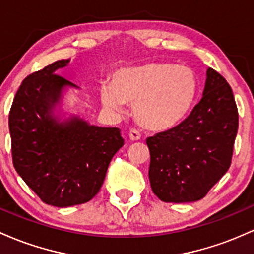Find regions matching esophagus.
<instances>
[{
    "label": "esophagus",
    "instance_id": "obj_1",
    "mask_svg": "<svg viewBox=\"0 0 254 254\" xmlns=\"http://www.w3.org/2000/svg\"><path fill=\"white\" fill-rule=\"evenodd\" d=\"M129 139L130 140H139L140 139V132H139L138 129H135V128H132V129H129Z\"/></svg>",
    "mask_w": 254,
    "mask_h": 254
}]
</instances>
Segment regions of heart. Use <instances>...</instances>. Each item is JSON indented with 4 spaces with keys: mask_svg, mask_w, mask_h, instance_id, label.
<instances>
[{
    "mask_svg": "<svg viewBox=\"0 0 254 254\" xmlns=\"http://www.w3.org/2000/svg\"><path fill=\"white\" fill-rule=\"evenodd\" d=\"M198 92V79L187 65L167 62L125 67L113 74L112 85H102L105 107L121 112L125 103L134 104V115L141 126L165 130L189 114Z\"/></svg>",
    "mask_w": 254,
    "mask_h": 254,
    "instance_id": "heart-1",
    "label": "heart"
}]
</instances>
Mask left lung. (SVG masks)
I'll return each mask as SVG.
<instances>
[{
	"mask_svg": "<svg viewBox=\"0 0 254 254\" xmlns=\"http://www.w3.org/2000/svg\"><path fill=\"white\" fill-rule=\"evenodd\" d=\"M199 103L175 127L149 136V179L165 203L200 200L232 163L239 127L234 95L212 68Z\"/></svg>",
	"mask_w": 254,
	"mask_h": 254,
	"instance_id": "1",
	"label": "left lung"
}]
</instances>
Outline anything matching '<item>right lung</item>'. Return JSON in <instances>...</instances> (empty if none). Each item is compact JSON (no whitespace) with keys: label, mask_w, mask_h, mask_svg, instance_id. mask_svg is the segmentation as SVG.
Wrapping results in <instances>:
<instances>
[{"label":"right lung","mask_w":254,"mask_h":254,"mask_svg":"<svg viewBox=\"0 0 254 254\" xmlns=\"http://www.w3.org/2000/svg\"><path fill=\"white\" fill-rule=\"evenodd\" d=\"M68 61L27 75L9 112L14 168L43 203L58 207L90 201L125 142L116 127L90 126L76 118L59 124L50 115L61 90L73 86L55 73Z\"/></svg>","instance_id":"right-lung-1"}]
</instances>
